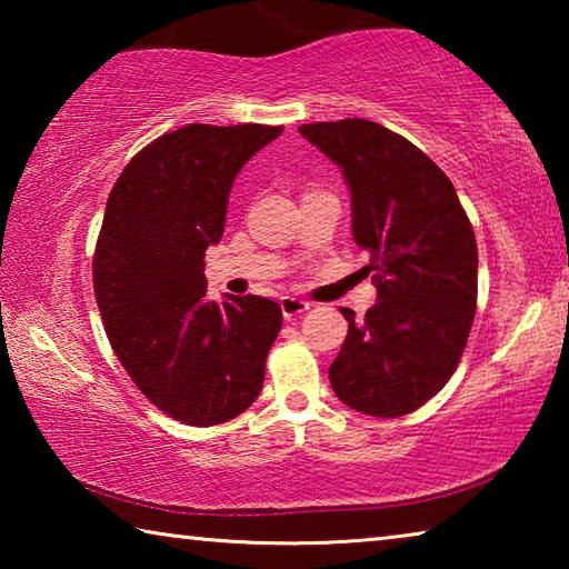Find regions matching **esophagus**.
<instances>
[{
  "label": "esophagus",
  "instance_id": "34e87169",
  "mask_svg": "<svg viewBox=\"0 0 569 569\" xmlns=\"http://www.w3.org/2000/svg\"><path fill=\"white\" fill-rule=\"evenodd\" d=\"M308 308H311V303L303 301V298H296V296H283L281 298V311L286 319H296V316L306 313Z\"/></svg>",
  "mask_w": 569,
  "mask_h": 569
}]
</instances>
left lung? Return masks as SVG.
Returning a JSON list of instances; mask_svg holds the SVG:
<instances>
[{"instance_id":"obj_1","label":"left lung","mask_w":569,"mask_h":569,"mask_svg":"<svg viewBox=\"0 0 569 569\" xmlns=\"http://www.w3.org/2000/svg\"><path fill=\"white\" fill-rule=\"evenodd\" d=\"M298 132L341 168L351 230L369 253L377 303L349 333L329 379L346 407L393 419L417 411L455 373L477 311V240L451 180L407 138L346 118Z\"/></svg>"}]
</instances>
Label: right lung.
<instances>
[{
	"mask_svg": "<svg viewBox=\"0 0 569 569\" xmlns=\"http://www.w3.org/2000/svg\"><path fill=\"white\" fill-rule=\"evenodd\" d=\"M271 124H186L142 148L114 182L94 248V298L124 371L190 427L238 417L263 389L281 306L208 298L206 250L223 238L240 168L276 140Z\"/></svg>",
	"mask_w": 569,
	"mask_h": 569,
	"instance_id": "add662e5",
	"label": "right lung"
}]
</instances>
